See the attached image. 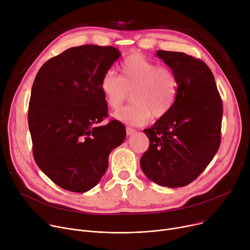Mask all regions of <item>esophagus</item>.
<instances>
[{"mask_svg": "<svg viewBox=\"0 0 250 250\" xmlns=\"http://www.w3.org/2000/svg\"><path fill=\"white\" fill-rule=\"evenodd\" d=\"M136 132V129L135 128H131V127H126V135L127 136H131L134 135Z\"/></svg>", "mask_w": 250, "mask_h": 250, "instance_id": "34e87169", "label": "esophagus"}]
</instances>
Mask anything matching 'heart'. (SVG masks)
Here are the masks:
<instances>
[{
    "mask_svg": "<svg viewBox=\"0 0 250 250\" xmlns=\"http://www.w3.org/2000/svg\"><path fill=\"white\" fill-rule=\"evenodd\" d=\"M179 81L173 69L158 66L141 54L127 56L121 65V76L107 71L101 90L107 105L120 108L131 94L134 104L113 113V118L129 125H146L153 115L162 118L173 107Z\"/></svg>",
    "mask_w": 250,
    "mask_h": 250,
    "instance_id": "heart-1",
    "label": "heart"
}]
</instances>
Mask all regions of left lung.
Wrapping results in <instances>:
<instances>
[{
	"mask_svg": "<svg viewBox=\"0 0 250 250\" xmlns=\"http://www.w3.org/2000/svg\"><path fill=\"white\" fill-rule=\"evenodd\" d=\"M156 55L174 70L179 88L171 110L144 129L149 146L140 164L156 184L184 187L206 169L218 151L222 101L213 73L202 60L164 50Z\"/></svg>",
	"mask_w": 250,
	"mask_h": 250,
	"instance_id": "8db88e82",
	"label": "left lung"
}]
</instances>
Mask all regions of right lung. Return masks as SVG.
I'll use <instances>...</instances> for the list:
<instances>
[{
  "label": "right lung",
  "mask_w": 250,
  "mask_h": 250,
  "mask_svg": "<svg viewBox=\"0 0 250 250\" xmlns=\"http://www.w3.org/2000/svg\"><path fill=\"white\" fill-rule=\"evenodd\" d=\"M112 46L83 45L49 59L31 90L28 124L33 155L41 171L67 191L84 193L98 184L108 156L125 139L107 116L101 80L121 57Z\"/></svg>",
  "instance_id": "obj_1"
}]
</instances>
